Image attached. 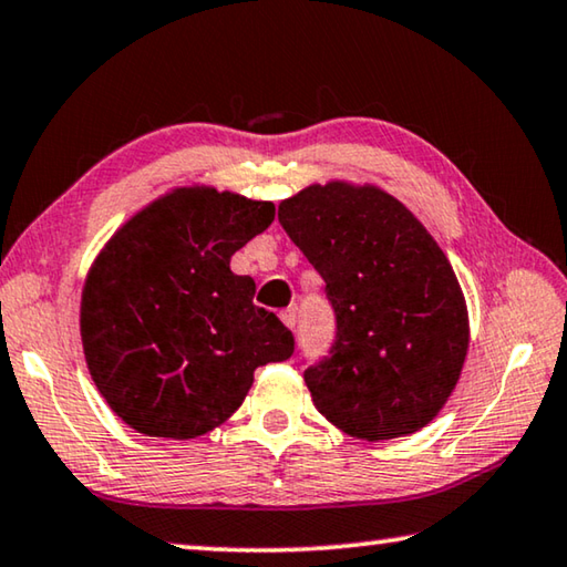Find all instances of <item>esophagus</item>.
<instances>
[{
    "label": "esophagus",
    "mask_w": 567,
    "mask_h": 567,
    "mask_svg": "<svg viewBox=\"0 0 567 567\" xmlns=\"http://www.w3.org/2000/svg\"><path fill=\"white\" fill-rule=\"evenodd\" d=\"M280 320L287 324V328H295V324H297V310H295V307H287V310H282L280 312Z\"/></svg>",
    "instance_id": "esophagus-1"
}]
</instances>
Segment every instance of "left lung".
<instances>
[{
  "mask_svg": "<svg viewBox=\"0 0 567 567\" xmlns=\"http://www.w3.org/2000/svg\"><path fill=\"white\" fill-rule=\"evenodd\" d=\"M277 219L324 280L338 320L328 358L305 370L315 408L352 437L417 433L455 390L470 324L443 249L380 187L310 185Z\"/></svg>",
  "mask_w": 567,
  "mask_h": 567,
  "instance_id": "8db88e82",
  "label": "left lung"
}]
</instances>
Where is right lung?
I'll return each mask as SVG.
<instances>
[{
  "label": "right lung",
  "mask_w": 567,
  "mask_h": 567,
  "mask_svg": "<svg viewBox=\"0 0 567 567\" xmlns=\"http://www.w3.org/2000/svg\"><path fill=\"white\" fill-rule=\"evenodd\" d=\"M275 219L272 203L179 187L104 245L82 290L84 360L107 405L150 437L205 435L243 405L260 364L295 338L252 302L229 260Z\"/></svg>",
  "instance_id": "right-lung-1"
}]
</instances>
